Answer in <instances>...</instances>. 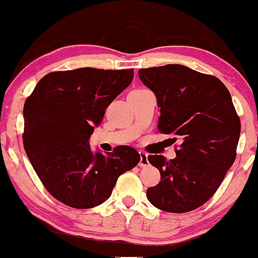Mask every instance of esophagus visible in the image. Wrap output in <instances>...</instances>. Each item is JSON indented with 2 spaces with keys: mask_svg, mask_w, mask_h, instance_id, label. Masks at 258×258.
Here are the masks:
<instances>
[{
  "mask_svg": "<svg viewBox=\"0 0 258 258\" xmlns=\"http://www.w3.org/2000/svg\"><path fill=\"white\" fill-rule=\"evenodd\" d=\"M139 155H140V162H139V166L140 167H147L149 166V160H147V153L144 151H139Z\"/></svg>",
  "mask_w": 258,
  "mask_h": 258,
  "instance_id": "esophagus-1",
  "label": "esophagus"
}]
</instances>
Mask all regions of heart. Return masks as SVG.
<instances>
[{
  "mask_svg": "<svg viewBox=\"0 0 258 258\" xmlns=\"http://www.w3.org/2000/svg\"><path fill=\"white\" fill-rule=\"evenodd\" d=\"M138 90H145V89H138Z\"/></svg>",
  "mask_w": 258,
  "mask_h": 258,
  "instance_id": "b5f03b06",
  "label": "heart"
}]
</instances>
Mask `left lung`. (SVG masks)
I'll use <instances>...</instances> for the list:
<instances>
[{"label":"left lung","instance_id":"obj_1","mask_svg":"<svg viewBox=\"0 0 258 258\" xmlns=\"http://www.w3.org/2000/svg\"><path fill=\"white\" fill-rule=\"evenodd\" d=\"M139 77L155 92L161 115L157 128L176 140V157L150 155L161 180L146 196L170 213L196 210L212 198L236 158L240 118L229 90L218 78L180 64L139 69Z\"/></svg>","mask_w":258,"mask_h":258}]
</instances>
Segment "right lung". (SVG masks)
<instances>
[{
	"label": "right lung",
	"mask_w": 258,
	"mask_h": 258,
	"mask_svg": "<svg viewBox=\"0 0 258 258\" xmlns=\"http://www.w3.org/2000/svg\"><path fill=\"white\" fill-rule=\"evenodd\" d=\"M134 77V69L78 68L52 72L24 103L23 145L45 189L73 208L108 200L117 179L140 162L135 149L91 152L89 138L105 109Z\"/></svg>",
	"instance_id": "1"
}]
</instances>
